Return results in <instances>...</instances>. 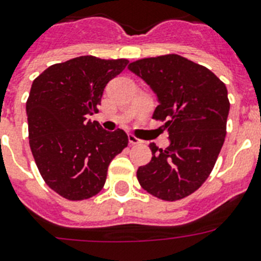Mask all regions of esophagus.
<instances>
[{
	"label": "esophagus",
	"mask_w": 261,
	"mask_h": 261,
	"mask_svg": "<svg viewBox=\"0 0 261 261\" xmlns=\"http://www.w3.org/2000/svg\"><path fill=\"white\" fill-rule=\"evenodd\" d=\"M128 141H129V144H130V145H141L142 144L141 140H140V138H137L136 136H133V135L128 136Z\"/></svg>",
	"instance_id": "esophagus-1"
}]
</instances>
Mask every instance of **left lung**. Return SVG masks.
<instances>
[{
    "label": "left lung",
    "instance_id": "1",
    "mask_svg": "<svg viewBox=\"0 0 261 261\" xmlns=\"http://www.w3.org/2000/svg\"><path fill=\"white\" fill-rule=\"evenodd\" d=\"M128 68L158 96L153 119L163 121L170 138L165 150L149 145L153 156L138 167V183L165 201L184 199L216 165L226 137L227 89L213 71L179 55L137 60Z\"/></svg>",
    "mask_w": 261,
    "mask_h": 261
}]
</instances>
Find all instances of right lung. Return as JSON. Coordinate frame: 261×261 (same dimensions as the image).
<instances>
[{
	"label": "right lung",
	"mask_w": 261,
	"mask_h": 261,
	"mask_svg": "<svg viewBox=\"0 0 261 261\" xmlns=\"http://www.w3.org/2000/svg\"><path fill=\"white\" fill-rule=\"evenodd\" d=\"M126 59L80 56L50 65L32 82L26 103L32 155L47 186L81 201L102 191L111 161L128 146L123 129L107 132L87 115L98 112L106 85Z\"/></svg>",
	"instance_id": "obj_1"
}]
</instances>
